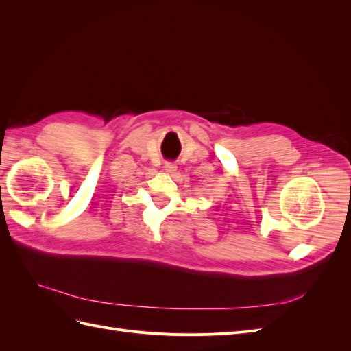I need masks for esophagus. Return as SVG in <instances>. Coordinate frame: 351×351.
I'll use <instances>...</instances> for the list:
<instances>
[{"mask_svg":"<svg viewBox=\"0 0 351 351\" xmlns=\"http://www.w3.org/2000/svg\"><path fill=\"white\" fill-rule=\"evenodd\" d=\"M164 169L167 173H169V174H173V173H176V169H177V165L174 164V162H165L164 164Z\"/></svg>","mask_w":351,"mask_h":351,"instance_id":"obj_1","label":"esophagus"}]
</instances>
